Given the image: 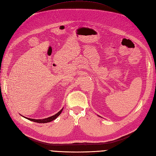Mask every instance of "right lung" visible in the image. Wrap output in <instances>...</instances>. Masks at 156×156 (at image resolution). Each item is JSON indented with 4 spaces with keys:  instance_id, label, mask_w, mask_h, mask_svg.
Returning a JSON list of instances; mask_svg holds the SVG:
<instances>
[{
    "instance_id": "1",
    "label": "right lung",
    "mask_w": 156,
    "mask_h": 156,
    "mask_svg": "<svg viewBox=\"0 0 156 156\" xmlns=\"http://www.w3.org/2000/svg\"><path fill=\"white\" fill-rule=\"evenodd\" d=\"M62 110H63V109H62L61 110H60V111H59L58 113H56V115H52V116L50 117H48V118H46V119H34L27 118V117H24L27 119L28 120H31V121L35 122H37V123H47V122H51V121H52V120L56 119L59 116V115L60 114H61V113L62 112Z\"/></svg>"
}]
</instances>
